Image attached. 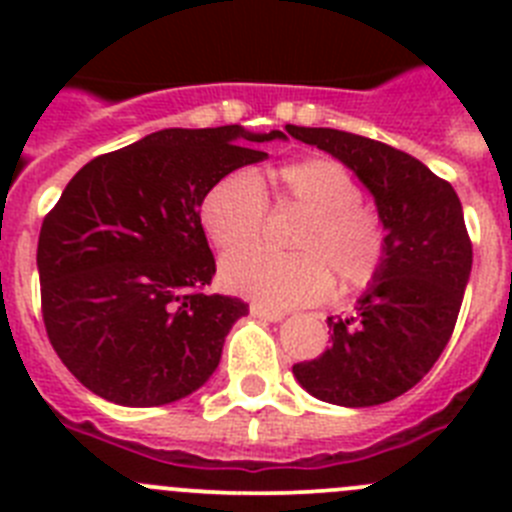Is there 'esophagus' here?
Returning a JSON list of instances; mask_svg holds the SVG:
<instances>
[{
	"instance_id": "1",
	"label": "esophagus",
	"mask_w": 512,
	"mask_h": 512,
	"mask_svg": "<svg viewBox=\"0 0 512 512\" xmlns=\"http://www.w3.org/2000/svg\"><path fill=\"white\" fill-rule=\"evenodd\" d=\"M251 315H253V318L269 320V323H279V320L284 318V312H279V310H269V307L259 305V302H253V305H251Z\"/></svg>"
}]
</instances>
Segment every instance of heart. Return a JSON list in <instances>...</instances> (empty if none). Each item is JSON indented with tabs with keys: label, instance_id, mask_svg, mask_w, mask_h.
Instances as JSON below:
<instances>
[{
	"label": "heart",
	"instance_id": "1",
	"mask_svg": "<svg viewBox=\"0 0 512 512\" xmlns=\"http://www.w3.org/2000/svg\"><path fill=\"white\" fill-rule=\"evenodd\" d=\"M269 201L303 212L290 236L296 253H230L220 264L225 289L269 310H289L325 300L333 278L341 292L377 282L390 253V228L379 207L361 197L359 179L341 161L297 158L277 166L266 182L243 171L223 176L202 197V228L223 251L250 245L263 232Z\"/></svg>",
	"mask_w": 512,
	"mask_h": 512
}]
</instances>
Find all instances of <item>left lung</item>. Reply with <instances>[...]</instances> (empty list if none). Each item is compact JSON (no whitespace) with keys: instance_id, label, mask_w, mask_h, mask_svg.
<instances>
[{"instance_id":"obj_1","label":"left lung","mask_w":512,"mask_h":512,"mask_svg":"<svg viewBox=\"0 0 512 512\" xmlns=\"http://www.w3.org/2000/svg\"><path fill=\"white\" fill-rule=\"evenodd\" d=\"M292 138L336 156L374 194L390 228L377 282L348 318H328L318 359L292 366L318 400L372 408L413 390L454 333L472 271V241L454 187L410 153L333 128L287 125Z\"/></svg>"}]
</instances>
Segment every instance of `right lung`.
Here are the masks:
<instances>
[{
    "label": "right lung",
    "mask_w": 512,
    "mask_h": 512,
    "mask_svg": "<svg viewBox=\"0 0 512 512\" xmlns=\"http://www.w3.org/2000/svg\"><path fill=\"white\" fill-rule=\"evenodd\" d=\"M284 138L241 125L158 130L74 174L38 238L40 310L58 359L87 390L153 408L200 390L248 312L207 295L215 256L200 202L230 171L264 161L238 142Z\"/></svg>",
    "instance_id": "add662e5"
}]
</instances>
